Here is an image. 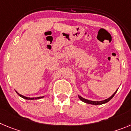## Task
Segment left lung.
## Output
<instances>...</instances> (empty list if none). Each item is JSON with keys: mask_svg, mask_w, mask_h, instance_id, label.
Wrapping results in <instances>:
<instances>
[{"mask_svg": "<svg viewBox=\"0 0 131 131\" xmlns=\"http://www.w3.org/2000/svg\"><path fill=\"white\" fill-rule=\"evenodd\" d=\"M116 91L114 92V93L112 95V96H111L110 97H108V99H106V100H103V101H90V100H86V99H85L83 98V97H81L80 96H79V98L80 99V100H81L82 101H83V102L85 103H89V104H92V105H101V104H104V103H107L108 101H109L110 100H111V99L112 98V97L114 96V95H115V94L116 93Z\"/></svg>", "mask_w": 131, "mask_h": 131, "instance_id": "8db88e82", "label": "left lung"}]
</instances>
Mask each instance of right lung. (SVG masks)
Wrapping results in <instances>:
<instances>
[{
  "instance_id": "1",
  "label": "right lung",
  "mask_w": 131,
  "mask_h": 131,
  "mask_svg": "<svg viewBox=\"0 0 131 131\" xmlns=\"http://www.w3.org/2000/svg\"><path fill=\"white\" fill-rule=\"evenodd\" d=\"M16 92L19 94V96H20V97H23V98L26 99V100H39V99H41V98H42V97H44V96H41V97H26V96H23V95L21 94H19L17 92Z\"/></svg>"
}]
</instances>
